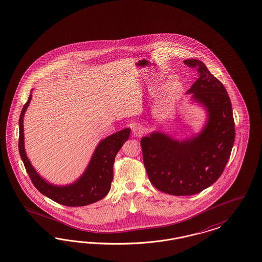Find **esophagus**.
Segmentation results:
<instances>
[{
	"label": "esophagus",
	"mask_w": 262,
	"mask_h": 262,
	"mask_svg": "<svg viewBox=\"0 0 262 262\" xmlns=\"http://www.w3.org/2000/svg\"><path fill=\"white\" fill-rule=\"evenodd\" d=\"M133 134L136 136H142L145 134L144 127L138 124H136L133 126Z\"/></svg>",
	"instance_id": "34e87169"
}]
</instances>
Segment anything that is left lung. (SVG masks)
Instances as JSON below:
<instances>
[{"label":"left lung","mask_w":262,"mask_h":262,"mask_svg":"<svg viewBox=\"0 0 262 262\" xmlns=\"http://www.w3.org/2000/svg\"><path fill=\"white\" fill-rule=\"evenodd\" d=\"M184 63L199 72L187 93L207 108V125L188 140L154 133L140 141L149 180L172 195L195 194L213 185L225 170L235 139L231 101L223 83L201 61L190 59Z\"/></svg>","instance_id":"left-lung-1"}]
</instances>
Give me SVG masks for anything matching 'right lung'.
Here are the masks:
<instances>
[{
	"label": "right lung",
	"instance_id": "1",
	"mask_svg": "<svg viewBox=\"0 0 262 262\" xmlns=\"http://www.w3.org/2000/svg\"><path fill=\"white\" fill-rule=\"evenodd\" d=\"M31 99L32 95L24 104L19 118L18 148L20 157L34 186L42 194L64 206H85L103 199L111 188L116 154L127 140L130 129L125 128L101 140L80 179L67 187H56L46 182L36 173L25 153L23 117Z\"/></svg>",
	"mask_w": 262,
	"mask_h": 262
}]
</instances>
